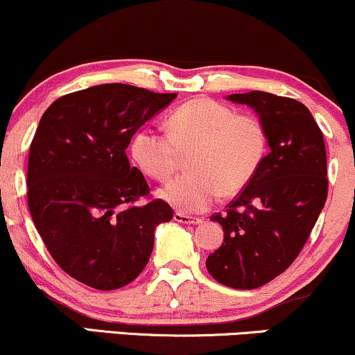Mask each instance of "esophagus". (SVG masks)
Instances as JSON below:
<instances>
[{"instance_id": "34e87169", "label": "esophagus", "mask_w": 355, "mask_h": 355, "mask_svg": "<svg viewBox=\"0 0 355 355\" xmlns=\"http://www.w3.org/2000/svg\"><path fill=\"white\" fill-rule=\"evenodd\" d=\"M173 220L178 221V223H189V225H198L203 221V218H200V216H190V215H187V213H182V211L175 213Z\"/></svg>"}]
</instances>
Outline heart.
<instances>
[{
  "label": "heart",
  "mask_w": 355,
  "mask_h": 355,
  "mask_svg": "<svg viewBox=\"0 0 355 355\" xmlns=\"http://www.w3.org/2000/svg\"><path fill=\"white\" fill-rule=\"evenodd\" d=\"M270 137L256 115L238 114L218 101L198 97L175 109L166 119V134L139 130L132 139V157L145 175L165 182L187 157V175L160 190L178 210H207L223 196L240 193L261 168Z\"/></svg>",
  "instance_id": "heart-1"
}]
</instances>
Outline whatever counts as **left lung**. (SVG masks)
Segmentation results:
<instances>
[{"mask_svg":"<svg viewBox=\"0 0 355 355\" xmlns=\"http://www.w3.org/2000/svg\"><path fill=\"white\" fill-rule=\"evenodd\" d=\"M228 101L258 112L271 152L225 213L211 216L225 240L208 256L207 270L228 288L254 289L288 270L313 232L327 198L326 145L300 101L263 91Z\"/></svg>","mask_w":355,"mask_h":355,"instance_id":"left-lung-1","label":"left lung"}]
</instances>
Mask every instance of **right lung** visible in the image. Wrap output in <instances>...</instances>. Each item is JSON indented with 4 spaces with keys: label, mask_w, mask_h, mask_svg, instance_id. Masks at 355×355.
<instances>
[{
    "label": "right lung",
    "mask_w": 355,
    "mask_h": 355,
    "mask_svg": "<svg viewBox=\"0 0 355 355\" xmlns=\"http://www.w3.org/2000/svg\"><path fill=\"white\" fill-rule=\"evenodd\" d=\"M177 94L101 84L59 97L42 114L29 147L28 207L62 271L101 291L127 286L147 266L155 226L170 221L164 200H148L125 148L140 125Z\"/></svg>",
    "instance_id": "1"
}]
</instances>
